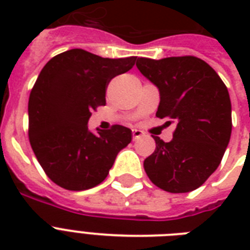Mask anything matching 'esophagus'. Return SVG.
<instances>
[{
    "label": "esophagus",
    "mask_w": 250,
    "mask_h": 250,
    "mask_svg": "<svg viewBox=\"0 0 250 250\" xmlns=\"http://www.w3.org/2000/svg\"><path fill=\"white\" fill-rule=\"evenodd\" d=\"M144 135V132L141 131V129H132V137L133 140H136V139H139V137H141Z\"/></svg>",
    "instance_id": "1"
}]
</instances>
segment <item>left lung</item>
Instances as JSON below:
<instances>
[{
  "mask_svg": "<svg viewBox=\"0 0 250 250\" xmlns=\"http://www.w3.org/2000/svg\"><path fill=\"white\" fill-rule=\"evenodd\" d=\"M136 66L160 90L157 117L176 125L168 143L153 136L157 146L144 161L145 172L166 192L197 189L217 170L229 143L232 119L227 86L196 57L137 58Z\"/></svg>",
  "mask_w": 250,
  "mask_h": 250,
  "instance_id": "1",
  "label": "left lung"
}]
</instances>
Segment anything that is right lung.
<instances>
[{
	"instance_id": "obj_1",
	"label": "right lung",
	"mask_w": 250,
	"mask_h": 250,
	"mask_svg": "<svg viewBox=\"0 0 250 250\" xmlns=\"http://www.w3.org/2000/svg\"><path fill=\"white\" fill-rule=\"evenodd\" d=\"M136 57L102 58L71 49L53 57L41 70L28 101L29 143L49 178L68 190L104 182L132 131L88 128L90 113L106 104V86L133 67Z\"/></svg>"
}]
</instances>
